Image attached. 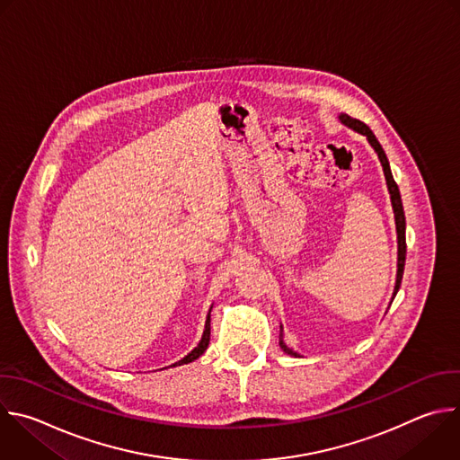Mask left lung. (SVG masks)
Returning a JSON list of instances; mask_svg holds the SVG:
<instances>
[{
	"mask_svg": "<svg viewBox=\"0 0 460 460\" xmlns=\"http://www.w3.org/2000/svg\"><path fill=\"white\" fill-rule=\"evenodd\" d=\"M340 119L354 128L356 131L367 135L368 142L372 144V147L377 151V157L383 164V172H385V177H386V184H388V191H390V199H392V206H394V215H395V227H397V243H399V252H397V279H395V288H394V297L401 287V279H402V272H404V260H406V234H404V229H406V220H404V211H402V202H401V193H399V188L392 177V172H390V164H388V159L385 155V149L381 147L379 140L376 138V135L372 133V129L358 120V119H352L350 115H340ZM279 347L283 349V352L290 354V356H297L294 350H290L285 343H283V334H279Z\"/></svg>",
	"mask_w": 460,
	"mask_h": 460,
	"instance_id": "left-lung-1",
	"label": "left lung"
}]
</instances>
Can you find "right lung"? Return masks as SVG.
<instances>
[{
    "mask_svg": "<svg viewBox=\"0 0 460 460\" xmlns=\"http://www.w3.org/2000/svg\"><path fill=\"white\" fill-rule=\"evenodd\" d=\"M211 311H209V314H208V320H206V331H204V336H202V340H200V343L184 358V359H181L179 363H175L173 367H181V365H188V363H191V361H195V359H199L204 352H206V349H208V345H209V340H211Z\"/></svg>",
    "mask_w": 460,
    "mask_h": 460,
    "instance_id": "1",
    "label": "right lung"
}]
</instances>
